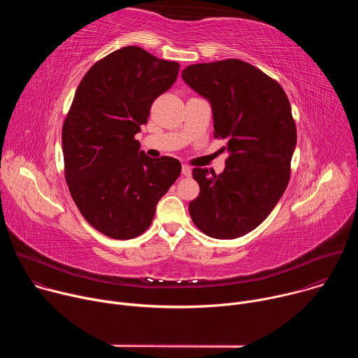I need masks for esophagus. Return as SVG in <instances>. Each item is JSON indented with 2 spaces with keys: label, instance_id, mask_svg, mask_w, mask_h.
Here are the masks:
<instances>
[{
  "label": "esophagus",
  "instance_id": "esophagus-1",
  "mask_svg": "<svg viewBox=\"0 0 358 358\" xmlns=\"http://www.w3.org/2000/svg\"><path fill=\"white\" fill-rule=\"evenodd\" d=\"M181 173H182V176H185V177H189V176H191V169H189L188 166H182V169H181Z\"/></svg>",
  "mask_w": 358,
  "mask_h": 358
}]
</instances>
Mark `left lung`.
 <instances>
[{
    "label": "left lung",
    "mask_w": 358,
    "mask_h": 358,
    "mask_svg": "<svg viewBox=\"0 0 358 358\" xmlns=\"http://www.w3.org/2000/svg\"><path fill=\"white\" fill-rule=\"evenodd\" d=\"M182 79L210 101L214 136L229 155L221 174L192 170L199 195L188 206L191 220L211 238H239L266 220L287 187L297 140L289 99L239 59L189 65Z\"/></svg>",
    "instance_id": "obj_1"
}]
</instances>
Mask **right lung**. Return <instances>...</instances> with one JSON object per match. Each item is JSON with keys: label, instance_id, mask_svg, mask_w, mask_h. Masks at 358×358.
I'll use <instances>...</instances> for the list:
<instances>
[{"label": "right lung", "instance_id": "1", "mask_svg": "<svg viewBox=\"0 0 358 358\" xmlns=\"http://www.w3.org/2000/svg\"><path fill=\"white\" fill-rule=\"evenodd\" d=\"M178 69L124 46L96 62L76 89L62 129L65 178L83 218L109 238L141 235L181 173L177 159H150L134 138Z\"/></svg>", "mask_w": 358, "mask_h": 358}]
</instances>
